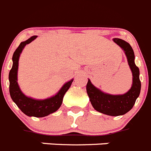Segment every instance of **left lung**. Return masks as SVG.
I'll use <instances>...</instances> for the list:
<instances>
[{
    "mask_svg": "<svg viewBox=\"0 0 151 151\" xmlns=\"http://www.w3.org/2000/svg\"><path fill=\"white\" fill-rule=\"evenodd\" d=\"M113 41L124 50L128 64L133 73V86L124 95H112L98 89L88 80L86 91L91 105L95 110L111 116H118L124 115L133 107L140 94L141 81L139 80V69L135 64L134 52L130 45L117 38Z\"/></svg>",
    "mask_w": 151,
    "mask_h": 151,
    "instance_id": "8db88e82",
    "label": "left lung"
}]
</instances>
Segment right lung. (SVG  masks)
<instances>
[{"label":"right lung","mask_w":151,"mask_h":151,"mask_svg":"<svg viewBox=\"0 0 151 151\" xmlns=\"http://www.w3.org/2000/svg\"><path fill=\"white\" fill-rule=\"evenodd\" d=\"M37 36H31L25 42H21L12 56V67L9 74V93L11 98L15 103L18 107L22 112L28 116H33L36 118L47 116L53 112H56L63 103V97L69 87L71 86L73 80L66 83L59 92L55 96L45 100H35L25 96L21 91L17 82V73L18 68V60L22 50L24 46L34 40Z\"/></svg>","instance_id":"right-lung-1"}]
</instances>
